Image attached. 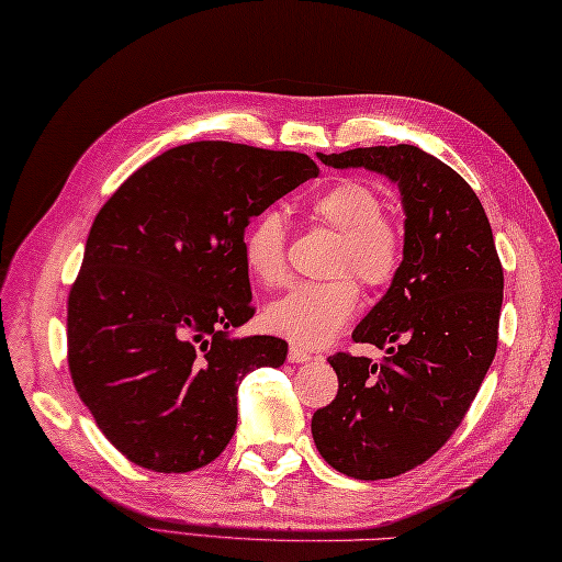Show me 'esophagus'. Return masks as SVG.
<instances>
[{"instance_id": "1", "label": "esophagus", "mask_w": 562, "mask_h": 562, "mask_svg": "<svg viewBox=\"0 0 562 562\" xmlns=\"http://www.w3.org/2000/svg\"><path fill=\"white\" fill-rule=\"evenodd\" d=\"M311 359H313L311 351L297 349V347H291V349H289V361H291V363H305V361H311Z\"/></svg>"}]
</instances>
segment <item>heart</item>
<instances>
[{"label": "heart", "mask_w": 562, "mask_h": 562, "mask_svg": "<svg viewBox=\"0 0 562 562\" xmlns=\"http://www.w3.org/2000/svg\"><path fill=\"white\" fill-rule=\"evenodd\" d=\"M381 187L361 177L337 179L307 203L315 223L339 233L329 271L335 279L297 283L267 305L269 331L301 347H323L337 337L359 307V285L369 291L391 285L405 261V233L391 215ZM289 231L279 211L259 213L243 237V259L259 283L279 285L285 279Z\"/></svg>", "instance_id": "heart-1"}]
</instances>
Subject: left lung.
I'll return each mask as SVG.
<instances>
[{"label":"left lung","instance_id":"obj_1","mask_svg":"<svg viewBox=\"0 0 562 562\" xmlns=\"http://www.w3.org/2000/svg\"><path fill=\"white\" fill-rule=\"evenodd\" d=\"M335 169L393 179L405 205V261L351 339L383 363L337 351L339 391L313 415L319 456L357 480L407 473L461 425L497 351L505 273L468 181L415 145L317 153Z\"/></svg>","mask_w":562,"mask_h":562}]
</instances>
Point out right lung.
Returning <instances> with one entry per match:
<instances>
[{
    "mask_svg": "<svg viewBox=\"0 0 562 562\" xmlns=\"http://www.w3.org/2000/svg\"><path fill=\"white\" fill-rule=\"evenodd\" d=\"M317 175L303 153L201 140L133 171L97 213L67 295V363L97 427L135 465L189 473L215 461L237 427L239 381L285 361L279 337H231L255 315L243 237Z\"/></svg>",
    "mask_w": 562,
    "mask_h": 562,
    "instance_id": "right-lung-1",
    "label": "right lung"
}]
</instances>
